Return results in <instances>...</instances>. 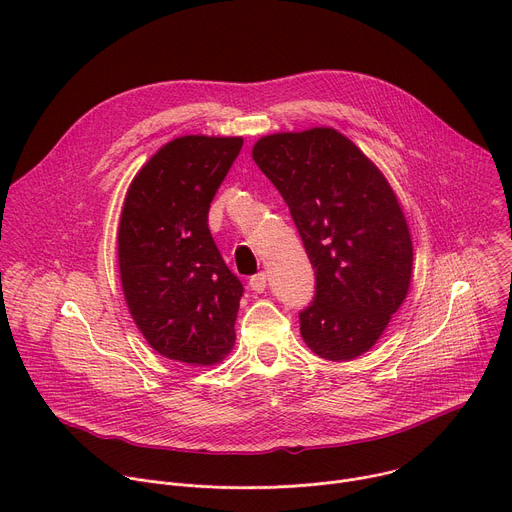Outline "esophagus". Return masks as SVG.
Listing matches in <instances>:
<instances>
[{"instance_id":"34e87169","label":"esophagus","mask_w":512,"mask_h":512,"mask_svg":"<svg viewBox=\"0 0 512 512\" xmlns=\"http://www.w3.org/2000/svg\"><path fill=\"white\" fill-rule=\"evenodd\" d=\"M249 286H251V290H255V292H263L265 286H267V276L263 274V271H259V274L251 276Z\"/></svg>"}]
</instances>
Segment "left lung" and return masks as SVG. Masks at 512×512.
<instances>
[{"instance_id": "left-lung-1", "label": "left lung", "mask_w": 512, "mask_h": 512, "mask_svg": "<svg viewBox=\"0 0 512 512\" xmlns=\"http://www.w3.org/2000/svg\"><path fill=\"white\" fill-rule=\"evenodd\" d=\"M253 160L284 197L315 269V296L298 313L306 346L333 362L364 354L412 278V238L393 189L329 127L267 135Z\"/></svg>"}]
</instances>
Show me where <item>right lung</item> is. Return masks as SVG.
I'll list each match as a JSON object with an SVG mask.
<instances>
[{
  "label": "right lung",
  "instance_id": "obj_1",
  "mask_svg": "<svg viewBox=\"0 0 512 512\" xmlns=\"http://www.w3.org/2000/svg\"><path fill=\"white\" fill-rule=\"evenodd\" d=\"M243 138L185 135L160 148L129 185L119 271L129 313L162 356L208 366L234 344L245 292L208 226L210 203Z\"/></svg>",
  "mask_w": 512,
  "mask_h": 512
}]
</instances>
